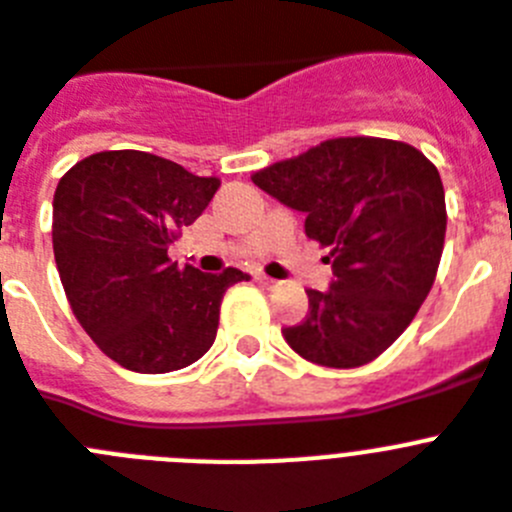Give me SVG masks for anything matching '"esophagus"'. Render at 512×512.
<instances>
[{
    "instance_id": "esophagus-1",
    "label": "esophagus",
    "mask_w": 512,
    "mask_h": 512,
    "mask_svg": "<svg viewBox=\"0 0 512 512\" xmlns=\"http://www.w3.org/2000/svg\"><path fill=\"white\" fill-rule=\"evenodd\" d=\"M257 281L263 283L265 289H276V286H278V281H276V278H268V276H257Z\"/></svg>"
}]
</instances>
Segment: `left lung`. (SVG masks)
<instances>
[{"instance_id":"left-lung-1","label":"left lung","mask_w":512,"mask_h":512,"mask_svg":"<svg viewBox=\"0 0 512 512\" xmlns=\"http://www.w3.org/2000/svg\"><path fill=\"white\" fill-rule=\"evenodd\" d=\"M252 182L302 210L309 239L330 247L333 283L309 289V312L283 338L307 362L369 364L409 328L437 276L445 190L409 143L336 137L255 171Z\"/></svg>"}]
</instances>
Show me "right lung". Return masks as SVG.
<instances>
[{
	"instance_id": "1",
	"label": "right lung",
	"mask_w": 512,
	"mask_h": 512,
	"mask_svg": "<svg viewBox=\"0 0 512 512\" xmlns=\"http://www.w3.org/2000/svg\"><path fill=\"white\" fill-rule=\"evenodd\" d=\"M221 179L143 150L77 161L54 192L51 242L64 294L103 354L163 375L213 346L221 299L247 273L176 268L169 244L208 208Z\"/></svg>"
}]
</instances>
